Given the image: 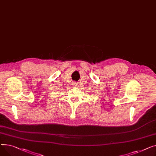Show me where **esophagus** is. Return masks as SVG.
Wrapping results in <instances>:
<instances>
[{"instance_id":"obj_1","label":"esophagus","mask_w":156,"mask_h":156,"mask_svg":"<svg viewBox=\"0 0 156 156\" xmlns=\"http://www.w3.org/2000/svg\"><path fill=\"white\" fill-rule=\"evenodd\" d=\"M77 84H78V83H76V82H74V86H77Z\"/></svg>"}]
</instances>
